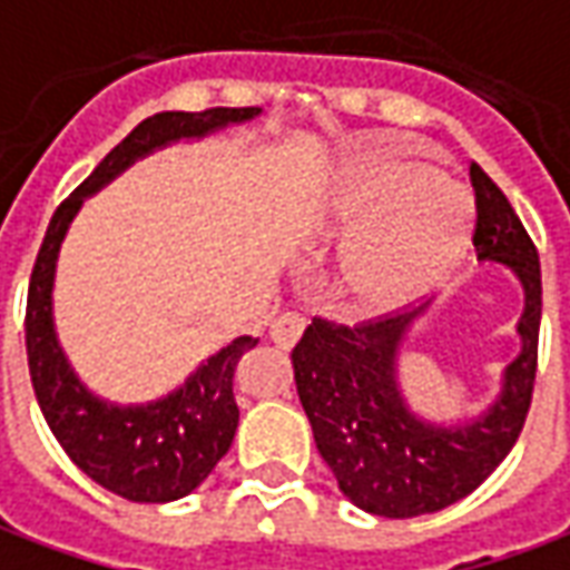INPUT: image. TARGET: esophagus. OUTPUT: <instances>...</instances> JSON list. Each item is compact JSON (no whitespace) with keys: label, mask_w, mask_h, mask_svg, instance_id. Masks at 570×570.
<instances>
[{"label":"esophagus","mask_w":570,"mask_h":570,"mask_svg":"<svg viewBox=\"0 0 570 570\" xmlns=\"http://www.w3.org/2000/svg\"><path fill=\"white\" fill-rule=\"evenodd\" d=\"M305 317L298 312H284L277 321L272 324V340L274 345H281V348H293L302 336V330H305Z\"/></svg>","instance_id":"34e87169"}]
</instances>
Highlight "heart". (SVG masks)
Segmentation results:
<instances>
[{
    "mask_svg": "<svg viewBox=\"0 0 570 570\" xmlns=\"http://www.w3.org/2000/svg\"><path fill=\"white\" fill-rule=\"evenodd\" d=\"M342 230L361 234L342 262V293L357 312H392L425 296L456 265L469 237V197L432 173L416 147H382L348 163L333 194Z\"/></svg>",
    "mask_w": 570,
    "mask_h": 570,
    "instance_id": "1",
    "label": "heart"
}]
</instances>
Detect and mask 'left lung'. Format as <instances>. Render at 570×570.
Here are the masks:
<instances>
[{
    "mask_svg": "<svg viewBox=\"0 0 570 570\" xmlns=\"http://www.w3.org/2000/svg\"><path fill=\"white\" fill-rule=\"evenodd\" d=\"M475 190L479 262L507 265L521 281V352L503 370L491 407L463 423H429L407 407L397 385V354L413 321L432 302L364 324L314 317L293 348L298 401L308 413L314 444L354 507L382 519H413L451 507L479 488L519 441L531 407L540 340V256L509 206L507 194L479 163L469 166Z\"/></svg>",
    "mask_w": 570,
    "mask_h": 570,
    "instance_id": "8db88e82",
    "label": "left lung"
}]
</instances>
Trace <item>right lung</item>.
<instances>
[{
    "instance_id": "right-lung-1",
    "label": "right lung",
    "mask_w": 570,
    "mask_h": 570,
    "mask_svg": "<svg viewBox=\"0 0 570 570\" xmlns=\"http://www.w3.org/2000/svg\"><path fill=\"white\" fill-rule=\"evenodd\" d=\"M258 107H209L200 114L166 110L141 119L126 135L95 173L55 209L39 246L30 289H27V361L36 401L49 423L51 435L73 463L110 493L132 503H169L200 488L206 475L228 453L240 410L234 401V373L244 354L258 340L240 336L194 370L185 385H178L160 401L119 407L91 395L79 382L63 354L55 317H51V286L58 249L79 206L107 181H114L135 160L154 154L157 147L181 138L225 129L230 122L258 117Z\"/></svg>"
}]
</instances>
